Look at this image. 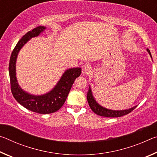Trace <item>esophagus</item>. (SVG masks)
Listing matches in <instances>:
<instances>
[{
  "mask_svg": "<svg viewBox=\"0 0 157 157\" xmlns=\"http://www.w3.org/2000/svg\"><path fill=\"white\" fill-rule=\"evenodd\" d=\"M91 68L89 64H85L83 66H82V74L83 75H86L89 73L91 72Z\"/></svg>",
  "mask_w": 157,
  "mask_h": 157,
  "instance_id": "34e87169",
  "label": "esophagus"
}]
</instances>
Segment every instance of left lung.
Instances as JSON below:
<instances>
[{
  "instance_id": "left-lung-1",
  "label": "left lung",
  "mask_w": 157,
  "mask_h": 157,
  "mask_svg": "<svg viewBox=\"0 0 157 157\" xmlns=\"http://www.w3.org/2000/svg\"><path fill=\"white\" fill-rule=\"evenodd\" d=\"M147 51L150 54L151 58L152 59V55H151L150 50L148 48L147 49ZM87 101H88L89 105L90 108L91 109V110L94 111L95 113H96L97 115L100 116H104V117H109V118H116V117H121L124 115H127L129 113L131 112L133 110L136 108L137 106H134L128 109L125 110H111L108 109L107 108H105L100 105L96 102V100H95L94 98V95L92 94V91L91 89V87L89 86V91L87 93Z\"/></svg>"
}]
</instances>
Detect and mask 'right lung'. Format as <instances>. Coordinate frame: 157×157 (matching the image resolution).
<instances>
[{"mask_svg": "<svg viewBox=\"0 0 157 157\" xmlns=\"http://www.w3.org/2000/svg\"><path fill=\"white\" fill-rule=\"evenodd\" d=\"M46 28L42 25L38 26L23 35L13 50L9 63L10 85L13 96L20 105L27 109L41 114L54 113L62 107L74 81L82 73L81 68L68 69L63 73L54 88L44 95H32L21 88L16 77V62L18 53L30 39L39 36Z\"/></svg>", "mask_w": 157, "mask_h": 157, "instance_id": "add662e5", "label": "right lung"}]
</instances>
